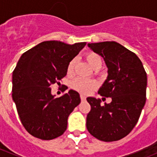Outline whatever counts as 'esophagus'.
Returning a JSON list of instances; mask_svg holds the SVG:
<instances>
[{
  "mask_svg": "<svg viewBox=\"0 0 157 157\" xmlns=\"http://www.w3.org/2000/svg\"><path fill=\"white\" fill-rule=\"evenodd\" d=\"M80 98H81V101H86V96L83 95V94H81V95H80Z\"/></svg>",
  "mask_w": 157,
  "mask_h": 157,
  "instance_id": "1",
  "label": "esophagus"
}]
</instances>
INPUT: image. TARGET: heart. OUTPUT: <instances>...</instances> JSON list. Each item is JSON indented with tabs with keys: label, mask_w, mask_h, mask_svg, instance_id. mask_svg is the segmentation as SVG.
Masks as SVG:
<instances>
[{
	"label": "heart",
	"mask_w": 157,
	"mask_h": 157,
	"mask_svg": "<svg viewBox=\"0 0 157 157\" xmlns=\"http://www.w3.org/2000/svg\"><path fill=\"white\" fill-rule=\"evenodd\" d=\"M85 58L95 71H98L101 68L103 65V59L100 54L95 52H88L86 53ZM76 63V59H72L67 64V73L68 75L74 74L75 66ZM98 82L93 79H85L82 78H76L71 82V87L73 90L83 94H88L98 87Z\"/></svg>",
	"instance_id": "obj_1"
}]
</instances>
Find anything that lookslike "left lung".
Masks as SVG:
<instances>
[{"mask_svg": "<svg viewBox=\"0 0 157 157\" xmlns=\"http://www.w3.org/2000/svg\"><path fill=\"white\" fill-rule=\"evenodd\" d=\"M105 59L109 75L98 94L110 104L87 98L91 110L86 117L90 134L103 141H119L129 134L139 120L146 101L147 75L135 53L116 41L89 43Z\"/></svg>", "mask_w": 157, "mask_h": 157, "instance_id": "obj_1", "label": "left lung"}]
</instances>
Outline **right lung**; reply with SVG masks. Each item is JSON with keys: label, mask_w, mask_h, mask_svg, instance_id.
<instances>
[{"label": "right lung", "mask_w": 157, "mask_h": 157, "mask_svg": "<svg viewBox=\"0 0 157 157\" xmlns=\"http://www.w3.org/2000/svg\"><path fill=\"white\" fill-rule=\"evenodd\" d=\"M86 45L43 41L19 59L12 73V99L22 124L32 136L52 140L66 130L69 115L81 102L79 94L71 90L55 98L50 86L60 84L68 63Z\"/></svg>", "instance_id": "right-lung-1"}]
</instances>
